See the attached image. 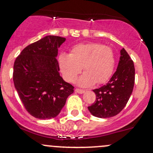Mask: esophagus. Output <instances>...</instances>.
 <instances>
[{
  "label": "esophagus",
  "instance_id": "esophagus-1",
  "mask_svg": "<svg viewBox=\"0 0 153 153\" xmlns=\"http://www.w3.org/2000/svg\"><path fill=\"white\" fill-rule=\"evenodd\" d=\"M75 91L78 94H83L85 92V91L83 89H80V88H75Z\"/></svg>",
  "mask_w": 153,
  "mask_h": 153
}]
</instances>
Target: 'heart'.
I'll return each instance as SVG.
<instances>
[{"label":"heart","mask_w":153,"mask_h":153,"mask_svg":"<svg viewBox=\"0 0 153 153\" xmlns=\"http://www.w3.org/2000/svg\"><path fill=\"white\" fill-rule=\"evenodd\" d=\"M115 54L110 47L99 43H80L72 48L70 54L61 53L59 65L65 79L73 82L82 70L84 73L77 80L81 87L102 84L110 79L115 68Z\"/></svg>","instance_id":"heart-1"}]
</instances>
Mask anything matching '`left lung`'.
Here are the masks:
<instances>
[{
  "label": "left lung",
  "instance_id": "left-lung-1",
  "mask_svg": "<svg viewBox=\"0 0 153 153\" xmlns=\"http://www.w3.org/2000/svg\"><path fill=\"white\" fill-rule=\"evenodd\" d=\"M135 80L134 62L123 48L115 73L106 85L93 90L96 101L89 107L91 115L107 118L117 115L126 105L132 91Z\"/></svg>",
  "mask_w": 153,
  "mask_h": 153
}]
</instances>
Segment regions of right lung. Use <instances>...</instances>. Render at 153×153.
I'll list each match as a JSON object with an SVG mask.
<instances>
[{
  "label": "right lung",
  "instance_id": "right-lung-1",
  "mask_svg": "<svg viewBox=\"0 0 153 153\" xmlns=\"http://www.w3.org/2000/svg\"><path fill=\"white\" fill-rule=\"evenodd\" d=\"M66 38L47 36L25 48L14 62L13 80L25 109L38 119L56 117L74 87L60 76L56 56Z\"/></svg>",
  "mask_w": 153,
  "mask_h": 153
}]
</instances>
